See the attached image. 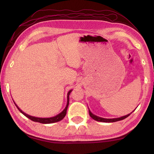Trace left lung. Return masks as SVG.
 Wrapping results in <instances>:
<instances>
[{
    "label": "left lung",
    "mask_w": 154,
    "mask_h": 154,
    "mask_svg": "<svg viewBox=\"0 0 154 154\" xmlns=\"http://www.w3.org/2000/svg\"><path fill=\"white\" fill-rule=\"evenodd\" d=\"M89 115L93 119H94V120H97V121H99V122H116V121H119V120H122L124 119H126L128 116H130V114H132V112L130 114H128V115L126 116H122L120 118H117V119H103V118H100L99 116H97L96 115H94L93 114L91 113V111L89 109Z\"/></svg>",
    "instance_id": "8db88e82"
}]
</instances>
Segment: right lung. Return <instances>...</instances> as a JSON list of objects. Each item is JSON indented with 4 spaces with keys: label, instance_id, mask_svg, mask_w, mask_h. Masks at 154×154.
I'll return each instance as SVG.
<instances>
[{
    "label": "right lung",
    "instance_id": "1",
    "mask_svg": "<svg viewBox=\"0 0 154 154\" xmlns=\"http://www.w3.org/2000/svg\"><path fill=\"white\" fill-rule=\"evenodd\" d=\"M71 92V90L69 91V93L67 94V106L65 108V109L62 111V112L57 114V116H55L54 117H51V118H37V117H34V116H32L28 115V114H26V113H24V112H22V111L19 109L18 107V106L16 105L15 104V105L17 107V109L19 110L20 112L21 113H22L25 116H26L27 118H28L29 119H30L31 120L34 121V122H40V123H42V124H51V123H54V122H59V121L61 120L62 119H63V118L66 115V113H67V107L69 105V95L70 93Z\"/></svg>",
    "mask_w": 154,
    "mask_h": 154
}]
</instances>
